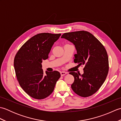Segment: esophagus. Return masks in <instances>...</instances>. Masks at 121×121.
Masks as SVG:
<instances>
[{"label":"esophagus","mask_w":121,"mask_h":121,"mask_svg":"<svg viewBox=\"0 0 121 121\" xmlns=\"http://www.w3.org/2000/svg\"><path fill=\"white\" fill-rule=\"evenodd\" d=\"M60 74H61V76H64V75H66V74H67V73L65 72H61Z\"/></svg>","instance_id":"1"}]
</instances>
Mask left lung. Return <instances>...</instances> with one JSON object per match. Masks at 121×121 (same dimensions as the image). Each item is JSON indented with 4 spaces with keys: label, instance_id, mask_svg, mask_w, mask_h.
<instances>
[{
    "label": "left lung",
    "instance_id": "obj_1",
    "mask_svg": "<svg viewBox=\"0 0 121 121\" xmlns=\"http://www.w3.org/2000/svg\"><path fill=\"white\" fill-rule=\"evenodd\" d=\"M61 38L75 45L77 54L74 55V62L79 66H85L83 74L74 72L69 73L74 78L72 89L82 97L91 96L101 87L108 74L109 59L106 49L97 38L87 31L65 33Z\"/></svg>",
    "mask_w": 121,
    "mask_h": 121
}]
</instances>
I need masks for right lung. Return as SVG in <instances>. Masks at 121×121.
<instances>
[{
    "label": "right lung",
    "instance_id": "obj_1",
    "mask_svg": "<svg viewBox=\"0 0 121 121\" xmlns=\"http://www.w3.org/2000/svg\"><path fill=\"white\" fill-rule=\"evenodd\" d=\"M61 34L40 33L30 38L22 45L15 56L14 67L20 86L30 96L43 99L53 92L60 78L58 71H46L42 69L43 60L48 54Z\"/></svg>",
    "mask_w": 121,
    "mask_h": 121
}]
</instances>
